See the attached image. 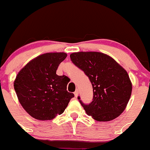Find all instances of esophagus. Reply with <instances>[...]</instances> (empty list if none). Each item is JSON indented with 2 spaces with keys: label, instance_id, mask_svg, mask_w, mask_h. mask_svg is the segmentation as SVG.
<instances>
[{
  "label": "esophagus",
  "instance_id": "1",
  "mask_svg": "<svg viewBox=\"0 0 150 150\" xmlns=\"http://www.w3.org/2000/svg\"><path fill=\"white\" fill-rule=\"evenodd\" d=\"M74 93L75 97H78V96H79V90H76V91Z\"/></svg>",
  "mask_w": 150,
  "mask_h": 150
}]
</instances>
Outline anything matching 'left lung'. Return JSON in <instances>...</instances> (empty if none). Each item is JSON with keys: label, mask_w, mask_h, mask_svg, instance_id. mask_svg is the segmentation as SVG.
I'll return each instance as SVG.
<instances>
[{"label": "left lung", "mask_w": 150, "mask_h": 150, "mask_svg": "<svg viewBox=\"0 0 150 150\" xmlns=\"http://www.w3.org/2000/svg\"><path fill=\"white\" fill-rule=\"evenodd\" d=\"M70 57L93 85L91 103L84 104L78 98L86 113L98 122H108L119 117L132 93L127 71L112 57L98 52H78L71 54Z\"/></svg>", "instance_id": "1"}]
</instances>
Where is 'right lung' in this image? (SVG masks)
I'll list each match as a JSON object with an SVG mask.
<instances>
[{
    "instance_id": "1",
    "label": "right lung",
    "mask_w": 150,
    "mask_h": 150,
    "mask_svg": "<svg viewBox=\"0 0 150 150\" xmlns=\"http://www.w3.org/2000/svg\"><path fill=\"white\" fill-rule=\"evenodd\" d=\"M67 57L65 52L40 54L19 71L14 87L20 104L32 117L50 120L63 113L74 95L66 90L70 79L58 76L59 65Z\"/></svg>"
}]
</instances>
